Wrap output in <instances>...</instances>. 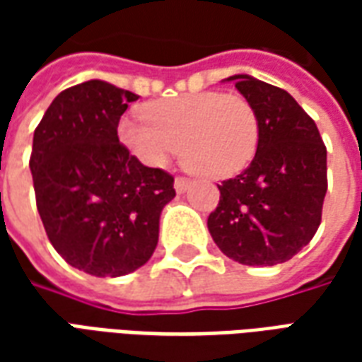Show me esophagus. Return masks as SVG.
Wrapping results in <instances>:
<instances>
[{
  "label": "esophagus",
  "mask_w": 362,
  "mask_h": 362,
  "mask_svg": "<svg viewBox=\"0 0 362 362\" xmlns=\"http://www.w3.org/2000/svg\"><path fill=\"white\" fill-rule=\"evenodd\" d=\"M189 186V178H184V176H178L176 180H174V189L178 192V194H184Z\"/></svg>",
  "instance_id": "34e87169"
}]
</instances>
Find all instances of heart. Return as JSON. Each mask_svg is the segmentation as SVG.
<instances>
[{"label":"heart","mask_w":362,"mask_h":362,"mask_svg":"<svg viewBox=\"0 0 362 362\" xmlns=\"http://www.w3.org/2000/svg\"><path fill=\"white\" fill-rule=\"evenodd\" d=\"M143 116H124L119 141L151 168H163L178 155L188 168L207 178L243 173L258 151L256 108L240 95L205 90L165 98L145 106Z\"/></svg>","instance_id":"b5f03b06"}]
</instances>
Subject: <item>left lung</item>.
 <instances>
[{"label":"left lung","mask_w":362,"mask_h":362,"mask_svg":"<svg viewBox=\"0 0 362 362\" xmlns=\"http://www.w3.org/2000/svg\"><path fill=\"white\" fill-rule=\"evenodd\" d=\"M259 119L250 166L219 186L207 228L219 250L244 266H275L316 235L327 189L326 145L314 119L287 90L233 75Z\"/></svg>","instance_id":"8db88e82"}]
</instances>
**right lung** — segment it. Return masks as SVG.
I'll return each mask as SVG.
<instances>
[{
	"mask_svg": "<svg viewBox=\"0 0 362 362\" xmlns=\"http://www.w3.org/2000/svg\"><path fill=\"white\" fill-rule=\"evenodd\" d=\"M139 96L90 79L62 90L35 129L30 173L36 207L62 258L96 277L147 264L174 178L141 165L119 143L118 124Z\"/></svg>",
	"mask_w": 362,
	"mask_h": 362,
	"instance_id": "obj_1",
	"label": "right lung"
}]
</instances>
